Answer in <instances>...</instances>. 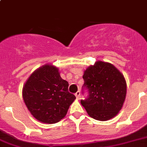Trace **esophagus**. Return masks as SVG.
I'll return each mask as SVG.
<instances>
[{"mask_svg":"<svg viewBox=\"0 0 147 147\" xmlns=\"http://www.w3.org/2000/svg\"><path fill=\"white\" fill-rule=\"evenodd\" d=\"M75 96H76L77 99L78 100H80V92L78 91L76 93H75Z\"/></svg>","mask_w":147,"mask_h":147,"instance_id":"obj_1","label":"esophagus"}]
</instances>
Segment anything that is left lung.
I'll return each instance as SVG.
<instances>
[{
	"instance_id": "left-lung-1",
	"label": "left lung",
	"mask_w": 147,
	"mask_h": 147,
	"mask_svg": "<svg viewBox=\"0 0 147 147\" xmlns=\"http://www.w3.org/2000/svg\"><path fill=\"white\" fill-rule=\"evenodd\" d=\"M81 105L93 119L106 121L116 116L121 109L127 94V84L122 74L110 63L98 61L84 72Z\"/></svg>"
}]
</instances>
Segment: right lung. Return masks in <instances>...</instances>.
<instances>
[{
  "label": "right lung",
  "mask_w": 147,
  "mask_h": 147,
  "mask_svg": "<svg viewBox=\"0 0 147 147\" xmlns=\"http://www.w3.org/2000/svg\"><path fill=\"white\" fill-rule=\"evenodd\" d=\"M69 84L58 69L45 65L35 70L25 84L23 97L32 116L43 123L58 122L67 115L75 96L68 91Z\"/></svg>",
  "instance_id": "1"
}]
</instances>
